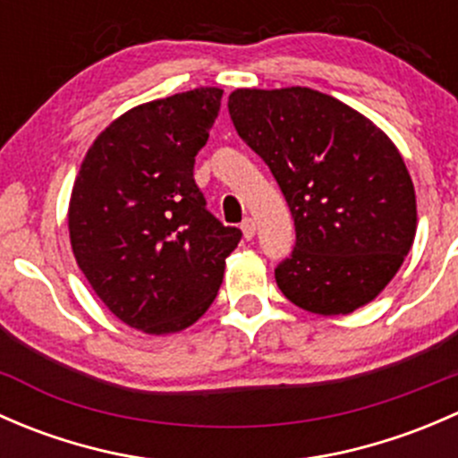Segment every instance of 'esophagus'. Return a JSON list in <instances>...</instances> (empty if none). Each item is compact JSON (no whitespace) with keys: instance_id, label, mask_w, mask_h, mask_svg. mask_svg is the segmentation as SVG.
Returning a JSON list of instances; mask_svg holds the SVG:
<instances>
[{"instance_id":"34e87169","label":"esophagus","mask_w":458,"mask_h":458,"mask_svg":"<svg viewBox=\"0 0 458 458\" xmlns=\"http://www.w3.org/2000/svg\"><path fill=\"white\" fill-rule=\"evenodd\" d=\"M242 233H243V239H248V242H250V239L255 237L257 225H255V221L250 219V216H248V219H243V221H242Z\"/></svg>"}]
</instances>
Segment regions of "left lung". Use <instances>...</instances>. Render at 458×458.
Listing matches in <instances>:
<instances>
[{"instance_id":"1","label":"left lung","mask_w":458,"mask_h":458,"mask_svg":"<svg viewBox=\"0 0 458 458\" xmlns=\"http://www.w3.org/2000/svg\"><path fill=\"white\" fill-rule=\"evenodd\" d=\"M239 137L275 174L297 243L275 270L288 301L350 315L392 281L417 234V195L390 137L344 101L312 88H237Z\"/></svg>"}]
</instances>
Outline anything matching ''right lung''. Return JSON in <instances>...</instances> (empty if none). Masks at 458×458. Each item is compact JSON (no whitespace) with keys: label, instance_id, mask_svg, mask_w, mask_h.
I'll use <instances>...</instances> for the list:
<instances>
[{"label":"right lung","instance_id":"add662e5","mask_svg":"<svg viewBox=\"0 0 458 458\" xmlns=\"http://www.w3.org/2000/svg\"><path fill=\"white\" fill-rule=\"evenodd\" d=\"M221 95L195 88L131 108L92 141L72 186L77 266L104 306L146 335L192 326L242 239L206 210L192 177Z\"/></svg>","mask_w":458,"mask_h":458}]
</instances>
